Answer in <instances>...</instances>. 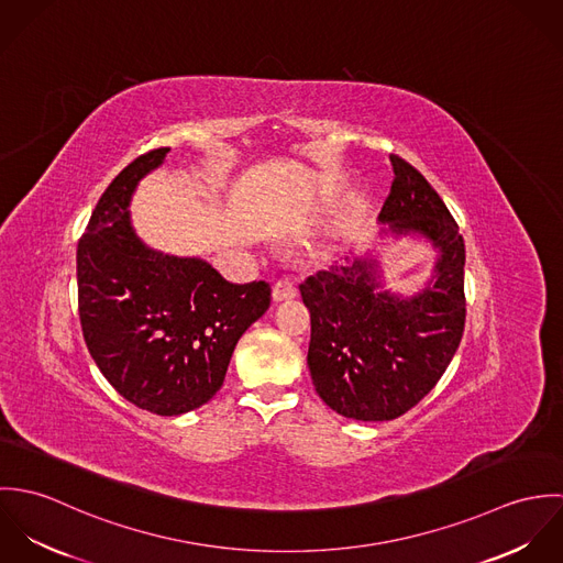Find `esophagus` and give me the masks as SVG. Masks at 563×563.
<instances>
[{
    "label": "esophagus",
    "instance_id": "obj_1",
    "mask_svg": "<svg viewBox=\"0 0 563 563\" xmlns=\"http://www.w3.org/2000/svg\"><path fill=\"white\" fill-rule=\"evenodd\" d=\"M297 297V288L290 279H277L273 284V301H288Z\"/></svg>",
    "mask_w": 563,
    "mask_h": 563
}]
</instances>
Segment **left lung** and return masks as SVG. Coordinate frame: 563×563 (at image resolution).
Instances as JSON below:
<instances>
[{"label":"left lung","instance_id":"left-lung-1","mask_svg":"<svg viewBox=\"0 0 563 563\" xmlns=\"http://www.w3.org/2000/svg\"><path fill=\"white\" fill-rule=\"evenodd\" d=\"M395 179L379 219L440 249L435 282L411 299L379 290L371 260L331 266L299 290L310 310L308 366L333 411L393 420L422 401L449 368L466 322V246L449 208L409 162L390 154Z\"/></svg>","mask_w":563,"mask_h":563}]
</instances>
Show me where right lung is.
Instances as JSON below:
<instances>
[{
  "mask_svg": "<svg viewBox=\"0 0 563 563\" xmlns=\"http://www.w3.org/2000/svg\"><path fill=\"white\" fill-rule=\"evenodd\" d=\"M168 152L130 162L97 201L78 242V310L110 386L141 409L179 416L221 390L236 342L271 306V286L232 284L203 260L162 255L134 236L130 197Z\"/></svg>",
  "mask_w": 563,
  "mask_h": 563,
  "instance_id": "add662e5",
  "label": "right lung"
}]
</instances>
